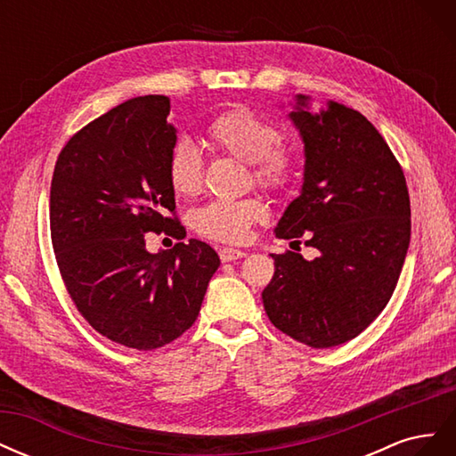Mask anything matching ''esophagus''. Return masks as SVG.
I'll list each match as a JSON object with an SVG mask.
<instances>
[{
  "instance_id": "1",
  "label": "esophagus",
  "mask_w": 456,
  "mask_h": 456,
  "mask_svg": "<svg viewBox=\"0 0 456 456\" xmlns=\"http://www.w3.org/2000/svg\"><path fill=\"white\" fill-rule=\"evenodd\" d=\"M243 256H247L245 251L232 249V247H226V249L220 251V260H223V262H232V260H238V258H243Z\"/></svg>"
}]
</instances>
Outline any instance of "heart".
Segmentation results:
<instances>
[{
    "label": "heart",
    "mask_w": 456,
    "mask_h": 456,
    "mask_svg": "<svg viewBox=\"0 0 456 456\" xmlns=\"http://www.w3.org/2000/svg\"><path fill=\"white\" fill-rule=\"evenodd\" d=\"M280 129L273 121L247 106L226 110L209 121L205 139L215 150L251 165L253 181L272 191H283L295 181L297 151L280 141ZM167 178L176 196H198L203 186V159L194 144L181 141L167 159ZM268 211L262 201L215 200L191 215V226L201 236L241 243L253 224L266 220Z\"/></svg>",
    "instance_id": "heart-1"
}]
</instances>
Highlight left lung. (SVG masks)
Returning <instances> with one entry per match:
<instances>
[{"mask_svg":"<svg viewBox=\"0 0 456 456\" xmlns=\"http://www.w3.org/2000/svg\"><path fill=\"white\" fill-rule=\"evenodd\" d=\"M289 118L305 142V183L275 236H306L320 255H272L262 302L281 333L330 348L355 338L388 305L411 240L409 191L390 146L357 110L329 101L314 114L310 96L297 94Z\"/></svg>","mask_w":456,"mask_h":456,"instance_id":"8db88e82","label":"left lung"}]
</instances>
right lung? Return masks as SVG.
Returning <instances> with one entry per match:
<instances>
[{
	"label": "right lung",
	"mask_w": 456,
	"mask_h": 456,
	"mask_svg": "<svg viewBox=\"0 0 456 456\" xmlns=\"http://www.w3.org/2000/svg\"><path fill=\"white\" fill-rule=\"evenodd\" d=\"M169 110L163 94L112 108L66 142L51 181V240L68 295L102 337L144 352L194 325L220 266L200 240L146 249L148 232L186 238L167 178Z\"/></svg>",
	"instance_id": "add662e5"
}]
</instances>
